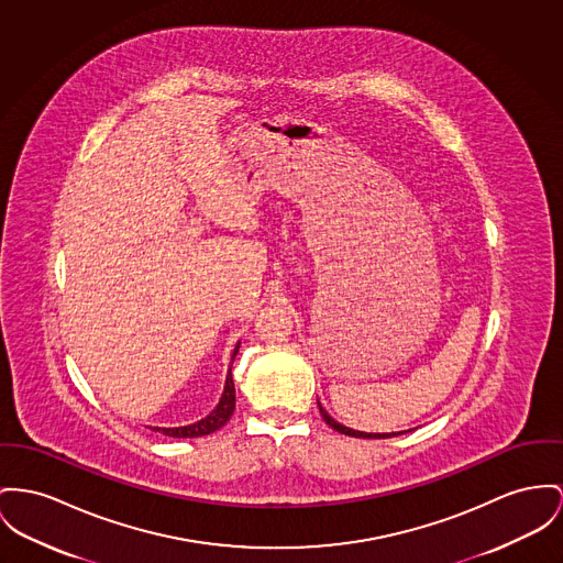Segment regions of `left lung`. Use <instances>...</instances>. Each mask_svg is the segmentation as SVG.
Segmentation results:
<instances>
[{"mask_svg":"<svg viewBox=\"0 0 563 563\" xmlns=\"http://www.w3.org/2000/svg\"><path fill=\"white\" fill-rule=\"evenodd\" d=\"M318 408H320V413H322L324 422H327L329 427H333L339 433H343V435H350V438H367V440H384V438H395V435H397V433H365V431H354V429H350V427L339 424L338 420L331 418L320 404H318ZM399 433H401V431H399Z\"/></svg>","mask_w":563,"mask_h":563,"instance_id":"obj_1","label":"left lung"}]
</instances>
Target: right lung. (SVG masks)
I'll list each match as a JSON object with an SVG mask.
<instances>
[{"label": "right lung", "instance_id": "1", "mask_svg": "<svg viewBox=\"0 0 563 563\" xmlns=\"http://www.w3.org/2000/svg\"><path fill=\"white\" fill-rule=\"evenodd\" d=\"M236 352H239V345L232 352V361H234ZM230 372H232V367L228 369V375H225L224 395H222V399H220V404H218V408L213 412L205 416L202 420L194 422V424L170 427V429L153 427V431H159V433H164L168 438H200V435H209V433L222 429L225 422L230 420L232 412H234V382H232V374Z\"/></svg>", "mask_w": 563, "mask_h": 563}]
</instances>
